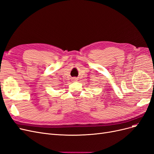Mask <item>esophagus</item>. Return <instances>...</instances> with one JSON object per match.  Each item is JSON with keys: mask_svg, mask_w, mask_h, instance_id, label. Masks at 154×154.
Segmentation results:
<instances>
[{"mask_svg": "<svg viewBox=\"0 0 154 154\" xmlns=\"http://www.w3.org/2000/svg\"><path fill=\"white\" fill-rule=\"evenodd\" d=\"M72 80H73V81H77V79L76 78L74 77V78H73V79H72Z\"/></svg>", "mask_w": 154, "mask_h": 154, "instance_id": "esophagus-1", "label": "esophagus"}]
</instances>
